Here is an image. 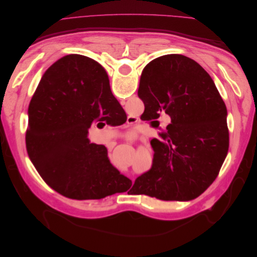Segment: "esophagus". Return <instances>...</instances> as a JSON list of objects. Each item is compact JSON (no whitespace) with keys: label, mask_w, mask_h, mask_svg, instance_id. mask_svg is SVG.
I'll return each mask as SVG.
<instances>
[{"label":"esophagus","mask_w":257,"mask_h":257,"mask_svg":"<svg viewBox=\"0 0 257 257\" xmlns=\"http://www.w3.org/2000/svg\"><path fill=\"white\" fill-rule=\"evenodd\" d=\"M134 121H135V119H133V118H130V116H128V119H127L128 124H130V123H134Z\"/></svg>","instance_id":"esophagus-1"}]
</instances>
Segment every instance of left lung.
<instances>
[{"mask_svg": "<svg viewBox=\"0 0 257 257\" xmlns=\"http://www.w3.org/2000/svg\"><path fill=\"white\" fill-rule=\"evenodd\" d=\"M138 96L154 119L172 122L151 144L152 166L134 188L162 200H191L219 175L228 150L226 106L211 77L182 54H166L143 69Z\"/></svg>", "mask_w": 257, "mask_h": 257, "instance_id": "1", "label": "left lung"}]
</instances>
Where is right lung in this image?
I'll return each instance as SVG.
<instances>
[{
	"mask_svg": "<svg viewBox=\"0 0 257 257\" xmlns=\"http://www.w3.org/2000/svg\"><path fill=\"white\" fill-rule=\"evenodd\" d=\"M116 102L104 67L88 57L69 54L46 71L30 102L26 145L38 174L52 190L83 200L131 188L132 181L108 159L106 147L88 138L100 115L109 119L119 114Z\"/></svg>",
	"mask_w": 257,
	"mask_h": 257,
	"instance_id": "right-lung-1",
	"label": "right lung"
}]
</instances>
